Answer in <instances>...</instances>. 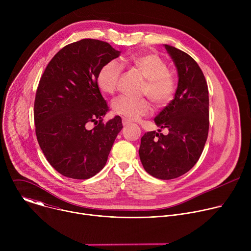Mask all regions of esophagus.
<instances>
[{
	"label": "esophagus",
	"mask_w": 251,
	"mask_h": 251,
	"mask_svg": "<svg viewBox=\"0 0 251 251\" xmlns=\"http://www.w3.org/2000/svg\"><path fill=\"white\" fill-rule=\"evenodd\" d=\"M122 123H123V126H128V125H130V124H131V122H130L129 120L125 119V118L122 120Z\"/></svg>",
	"instance_id": "34e87169"
}]
</instances>
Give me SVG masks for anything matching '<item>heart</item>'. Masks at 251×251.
Segmentation results:
<instances>
[{"instance_id": "heart-1", "label": "heart", "mask_w": 251, "mask_h": 251, "mask_svg": "<svg viewBox=\"0 0 251 251\" xmlns=\"http://www.w3.org/2000/svg\"><path fill=\"white\" fill-rule=\"evenodd\" d=\"M122 66H128L146 78L143 85V94L148 95L158 106L169 104L175 97L176 81L168 71L167 63L155 53H137L121 58L120 61L111 60L105 63L97 75V85L99 89L112 94L118 85ZM114 114L127 120H137L153 111V105L148 98H131L119 96L112 103Z\"/></svg>"}]
</instances>
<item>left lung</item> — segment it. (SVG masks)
I'll list each match as a JSON object with an SVG mask.
<instances>
[{
    "instance_id": "1",
    "label": "left lung",
    "mask_w": 251,
    "mask_h": 251,
    "mask_svg": "<svg viewBox=\"0 0 251 251\" xmlns=\"http://www.w3.org/2000/svg\"><path fill=\"white\" fill-rule=\"evenodd\" d=\"M165 48L176 67L178 82L174 99L154 121L169 133H145L141 138L139 156L148 174L172 180L189 172L202 153L209 124L208 89L201 67L192 56L168 45Z\"/></svg>"
}]
</instances>
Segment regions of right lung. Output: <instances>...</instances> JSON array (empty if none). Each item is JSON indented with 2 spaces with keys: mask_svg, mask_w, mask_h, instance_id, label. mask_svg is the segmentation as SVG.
I'll list each match as a JSON object with an SVG mask.
<instances>
[{
  "mask_svg": "<svg viewBox=\"0 0 251 251\" xmlns=\"http://www.w3.org/2000/svg\"><path fill=\"white\" fill-rule=\"evenodd\" d=\"M120 53L108 43L84 39L61 49L45 69L35 93V134L62 176L86 180L99 173L123 128L120 116L103 123L109 107L96 80L100 68Z\"/></svg>",
  "mask_w": 251,
  "mask_h": 251,
  "instance_id": "1",
  "label": "right lung"
}]
</instances>
